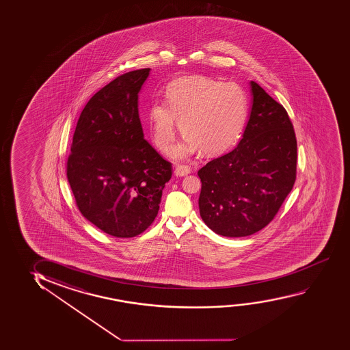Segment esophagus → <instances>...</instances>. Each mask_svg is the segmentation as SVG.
<instances>
[{"mask_svg":"<svg viewBox=\"0 0 350 350\" xmlns=\"http://www.w3.org/2000/svg\"><path fill=\"white\" fill-rule=\"evenodd\" d=\"M191 172V167H188V165H181L180 164V165H177L176 168H175V175L176 176H186Z\"/></svg>","mask_w":350,"mask_h":350,"instance_id":"obj_1","label":"esophagus"}]
</instances>
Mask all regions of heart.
I'll use <instances>...</instances> for the list:
<instances>
[{
  "mask_svg": "<svg viewBox=\"0 0 350 350\" xmlns=\"http://www.w3.org/2000/svg\"><path fill=\"white\" fill-rule=\"evenodd\" d=\"M247 93L237 83L196 76L180 79L167 89V103L150 106V133L161 151H168L176 138L177 123L186 135L175 145L173 159L189 157L198 150L220 154L237 143L247 122Z\"/></svg>",
  "mask_w": 350,
  "mask_h": 350,
  "instance_id": "heart-1",
  "label": "heart"
}]
</instances>
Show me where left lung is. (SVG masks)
<instances>
[{"label": "left lung", "instance_id": "obj_1", "mask_svg": "<svg viewBox=\"0 0 350 350\" xmlns=\"http://www.w3.org/2000/svg\"><path fill=\"white\" fill-rule=\"evenodd\" d=\"M252 106L239 144L198 172L199 210L208 228L245 237L274 219L297 177V138L284 106L250 82Z\"/></svg>", "mask_w": 350, "mask_h": 350}]
</instances>
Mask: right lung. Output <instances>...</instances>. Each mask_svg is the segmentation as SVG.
I'll return each mask as SVG.
<instances>
[{"instance_id":"obj_1","label":"right lung","mask_w":350,"mask_h":350,"mask_svg":"<svg viewBox=\"0 0 350 350\" xmlns=\"http://www.w3.org/2000/svg\"><path fill=\"white\" fill-rule=\"evenodd\" d=\"M150 69L118 76L89 100L72 137L66 176L76 205L103 232L130 238L159 213L172 163L144 139L138 93Z\"/></svg>"}]
</instances>
